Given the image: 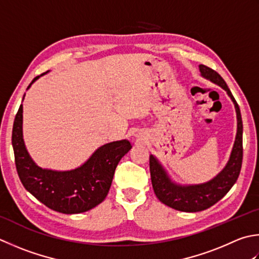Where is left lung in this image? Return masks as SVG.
Instances as JSON below:
<instances>
[{
	"label": "left lung",
	"instance_id": "8db88e82",
	"mask_svg": "<svg viewBox=\"0 0 259 259\" xmlns=\"http://www.w3.org/2000/svg\"><path fill=\"white\" fill-rule=\"evenodd\" d=\"M204 78L224 89L235 104L237 113V135L227 165L214 179L203 184L180 185L170 180L168 174L155 156L149 157L150 177L156 196L161 203L183 212L203 211L220 201L231 189L240 174L242 164V120L239 105L236 102L225 79L215 70L205 65L199 66Z\"/></svg>",
	"mask_w": 259,
	"mask_h": 259
}]
</instances>
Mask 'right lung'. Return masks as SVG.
<instances>
[{"label": "right lung", "instance_id": "right-lung-1", "mask_svg": "<svg viewBox=\"0 0 259 259\" xmlns=\"http://www.w3.org/2000/svg\"><path fill=\"white\" fill-rule=\"evenodd\" d=\"M42 75L45 73L40 76ZM40 76L32 79L28 89ZM22 113L21 104L13 123L12 146L17 171L24 189L49 209L66 214L82 213L104 201L116 166L133 147L129 141L123 139L101 146L82 166L72 170L41 168L25 148Z\"/></svg>", "mask_w": 259, "mask_h": 259}]
</instances>
